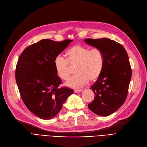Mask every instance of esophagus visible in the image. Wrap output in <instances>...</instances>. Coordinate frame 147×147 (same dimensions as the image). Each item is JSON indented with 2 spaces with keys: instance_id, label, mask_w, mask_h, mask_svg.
I'll use <instances>...</instances> for the list:
<instances>
[{
  "instance_id": "esophagus-1",
  "label": "esophagus",
  "mask_w": 147,
  "mask_h": 147,
  "mask_svg": "<svg viewBox=\"0 0 147 147\" xmlns=\"http://www.w3.org/2000/svg\"><path fill=\"white\" fill-rule=\"evenodd\" d=\"M83 90L82 89H78V90H74V92L75 93H80L81 92H82Z\"/></svg>"
}]
</instances>
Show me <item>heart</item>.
Here are the masks:
<instances>
[{
    "instance_id": "b5f03b06",
    "label": "heart",
    "mask_w": 147,
    "mask_h": 147,
    "mask_svg": "<svg viewBox=\"0 0 147 147\" xmlns=\"http://www.w3.org/2000/svg\"><path fill=\"white\" fill-rule=\"evenodd\" d=\"M67 59L58 56L54 59L53 64L58 77L67 80L70 75V65L77 64L75 72L77 74L65 83L67 86L77 89L86 84L89 81H97L102 75L105 57L102 50L81 45H75L65 52Z\"/></svg>"
}]
</instances>
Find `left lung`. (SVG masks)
Returning <instances> with one entry per match:
<instances>
[{"instance_id": "8db88e82", "label": "left lung", "mask_w": 147, "mask_h": 147, "mask_svg": "<svg viewBox=\"0 0 147 147\" xmlns=\"http://www.w3.org/2000/svg\"><path fill=\"white\" fill-rule=\"evenodd\" d=\"M84 42L102 50L105 57L103 72L90 88L95 97L88 108L97 115L108 116L121 107L127 97L132 75L128 54L122 45L110 39L88 38Z\"/></svg>"}]
</instances>
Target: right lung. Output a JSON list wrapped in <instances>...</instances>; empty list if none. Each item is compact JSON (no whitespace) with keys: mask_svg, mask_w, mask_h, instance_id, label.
Returning <instances> with one entry per match:
<instances>
[{"mask_svg":"<svg viewBox=\"0 0 147 147\" xmlns=\"http://www.w3.org/2000/svg\"><path fill=\"white\" fill-rule=\"evenodd\" d=\"M72 40L57 42L42 39L25 49L18 61L15 77L23 102L38 117L56 116L72 89L59 88L61 80L55 72V58Z\"/></svg>","mask_w":147,"mask_h":147,"instance_id":"1","label":"right lung"}]
</instances>
